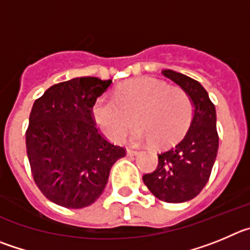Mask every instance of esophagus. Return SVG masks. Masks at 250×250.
I'll return each mask as SVG.
<instances>
[{
  "mask_svg": "<svg viewBox=\"0 0 250 250\" xmlns=\"http://www.w3.org/2000/svg\"><path fill=\"white\" fill-rule=\"evenodd\" d=\"M127 154H128V156H137V154H138V150L132 149V148H128Z\"/></svg>",
  "mask_w": 250,
  "mask_h": 250,
  "instance_id": "1",
  "label": "esophagus"
}]
</instances>
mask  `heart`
Here are the masks:
<instances>
[{"instance_id": "1", "label": "heart", "mask_w": 250, "mask_h": 250, "mask_svg": "<svg viewBox=\"0 0 250 250\" xmlns=\"http://www.w3.org/2000/svg\"><path fill=\"white\" fill-rule=\"evenodd\" d=\"M92 116L96 125L113 142H122L132 125L133 139L167 146L189 127L192 100L179 87H169L157 78L128 81L114 91L113 97L102 96L94 102Z\"/></svg>"}]
</instances>
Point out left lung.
Here are the masks:
<instances>
[{"label": "left lung", "instance_id": "8db88e82", "mask_svg": "<svg viewBox=\"0 0 250 250\" xmlns=\"http://www.w3.org/2000/svg\"><path fill=\"white\" fill-rule=\"evenodd\" d=\"M162 73L188 93L194 111L183 138L159 153L156 170L143 175V182L161 201L183 203L197 197L210 177L219 146L217 114L198 81L172 69Z\"/></svg>", "mask_w": 250, "mask_h": 250}]
</instances>
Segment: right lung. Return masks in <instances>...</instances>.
Here are the masks:
<instances>
[{
	"label": "right lung",
	"instance_id": "1",
	"mask_svg": "<svg viewBox=\"0 0 250 250\" xmlns=\"http://www.w3.org/2000/svg\"><path fill=\"white\" fill-rule=\"evenodd\" d=\"M112 81L77 77L49 87L35 101L26 130L27 157L44 197L64 208L97 201L112 166L125 149L96 127L92 107Z\"/></svg>",
	"mask_w": 250,
	"mask_h": 250
}]
</instances>
